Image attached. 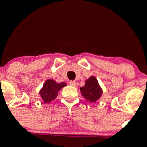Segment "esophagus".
Returning <instances> with one entry per match:
<instances>
[{
    "mask_svg": "<svg viewBox=\"0 0 147 147\" xmlns=\"http://www.w3.org/2000/svg\"><path fill=\"white\" fill-rule=\"evenodd\" d=\"M69 84H70V85L71 86L75 87L76 86H77V83H76V82H75V81H70Z\"/></svg>",
    "mask_w": 147,
    "mask_h": 147,
    "instance_id": "34e87169",
    "label": "esophagus"
}]
</instances>
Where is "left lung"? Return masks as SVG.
Returning <instances> with one entry per match:
<instances>
[{
    "label": "left lung",
    "instance_id": "left-lung-1",
    "mask_svg": "<svg viewBox=\"0 0 147 147\" xmlns=\"http://www.w3.org/2000/svg\"><path fill=\"white\" fill-rule=\"evenodd\" d=\"M83 97L90 102H95L99 99L103 93L102 88L99 86L97 79L91 76L85 82V86L80 88Z\"/></svg>",
    "mask_w": 147,
    "mask_h": 147
}]
</instances>
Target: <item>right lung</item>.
<instances>
[{
    "label": "right lung",
    "instance_id": "obj_1",
    "mask_svg": "<svg viewBox=\"0 0 147 147\" xmlns=\"http://www.w3.org/2000/svg\"><path fill=\"white\" fill-rule=\"evenodd\" d=\"M65 86L66 84L65 82L57 83L53 79H48L40 90L39 95L43 102L49 103L56 98L59 91Z\"/></svg>",
    "mask_w": 147,
    "mask_h": 147
}]
</instances>
